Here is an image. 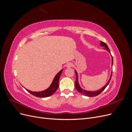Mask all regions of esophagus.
<instances>
[{"mask_svg":"<svg viewBox=\"0 0 132 132\" xmlns=\"http://www.w3.org/2000/svg\"><path fill=\"white\" fill-rule=\"evenodd\" d=\"M73 66V64L71 63H68L66 65V67L67 68H70Z\"/></svg>","mask_w":132,"mask_h":132,"instance_id":"34e87169","label":"esophagus"}]
</instances>
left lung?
Returning a JSON list of instances; mask_svg holds the SVG:
<instances>
[{
	"label": "left lung",
	"mask_w": 132,
	"mask_h": 132,
	"mask_svg": "<svg viewBox=\"0 0 132 132\" xmlns=\"http://www.w3.org/2000/svg\"><path fill=\"white\" fill-rule=\"evenodd\" d=\"M100 46H102V47H104L105 49L108 52H109L110 53V54L111 55L109 48L108 47V46L106 45V44L105 42L101 41L100 42ZM111 57H112V65H113V57H112V55H111ZM75 74H76V76H77V77H76V80H75V89L77 90V91L79 92V93H80L86 96H89V97L96 96L98 95L99 94H100L102 93V92L105 89V88L107 87V86L109 85V84L110 83V81L111 78H112V71H111V77H110V78L109 80V81H108V82L106 83V84L104 86L102 87L101 89H100L97 91H87V90H85L84 89H82L81 87L80 86V85H79V84L78 82V73L77 72V71H76V70H75Z\"/></svg>",
	"instance_id": "left-lung-1"
}]
</instances>
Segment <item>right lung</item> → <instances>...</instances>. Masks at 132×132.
Here are the masks:
<instances>
[{
  "label": "right lung",
  "instance_id": "add662e5",
  "mask_svg": "<svg viewBox=\"0 0 132 132\" xmlns=\"http://www.w3.org/2000/svg\"><path fill=\"white\" fill-rule=\"evenodd\" d=\"M63 69H62L61 71L58 72V73L55 76L54 78L53 81L52 82L51 85L49 87L45 90L41 91H32L30 90H29L26 89V90L29 92V93L32 94L34 96H35L36 97H47L50 96L52 95L55 91H57L59 87V80L60 78V75H61Z\"/></svg>",
  "mask_w": 132,
  "mask_h": 132
}]
</instances>
